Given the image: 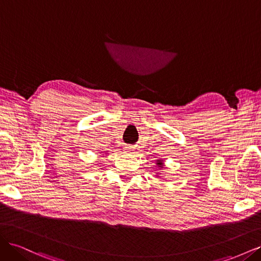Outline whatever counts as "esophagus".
Masks as SVG:
<instances>
[{"label": "esophagus", "instance_id": "34e87169", "mask_svg": "<svg viewBox=\"0 0 261 261\" xmlns=\"http://www.w3.org/2000/svg\"><path fill=\"white\" fill-rule=\"evenodd\" d=\"M124 150H125V152H132L134 149L132 147H124Z\"/></svg>", "mask_w": 261, "mask_h": 261}]
</instances>
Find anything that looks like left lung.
Listing matches in <instances>:
<instances>
[{"label": "left lung", "instance_id": "8db88e82", "mask_svg": "<svg viewBox=\"0 0 261 261\" xmlns=\"http://www.w3.org/2000/svg\"><path fill=\"white\" fill-rule=\"evenodd\" d=\"M155 164H156L158 169H160V170H162V169H163V165H164V163H163V160H156Z\"/></svg>", "mask_w": 261, "mask_h": 261}]
</instances>
